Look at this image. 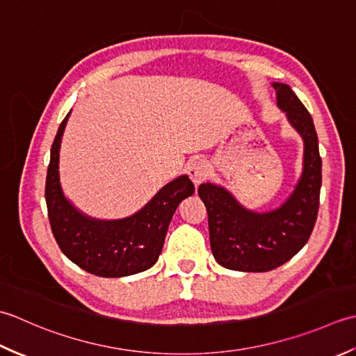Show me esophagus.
I'll return each mask as SVG.
<instances>
[{
    "label": "esophagus",
    "mask_w": 356,
    "mask_h": 356,
    "mask_svg": "<svg viewBox=\"0 0 356 356\" xmlns=\"http://www.w3.org/2000/svg\"><path fill=\"white\" fill-rule=\"evenodd\" d=\"M209 170H210L209 169V163L206 161V159H202V158L193 159V161L188 164V168H187L188 177H191V179L193 181V184H197V186L200 183H202V181L207 178Z\"/></svg>",
    "instance_id": "34e87169"
}]
</instances>
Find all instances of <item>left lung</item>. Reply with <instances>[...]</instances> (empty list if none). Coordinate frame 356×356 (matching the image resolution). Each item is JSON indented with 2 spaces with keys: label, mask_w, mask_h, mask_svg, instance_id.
<instances>
[{
  "label": "left lung",
  "mask_w": 356,
  "mask_h": 356,
  "mask_svg": "<svg viewBox=\"0 0 356 356\" xmlns=\"http://www.w3.org/2000/svg\"><path fill=\"white\" fill-rule=\"evenodd\" d=\"M278 107L304 141L301 178L281 207L258 213L243 207L224 187L201 184L215 259L232 270L269 272L282 266L309 241L321 191V156L310 113L287 84L273 83Z\"/></svg>",
  "instance_id": "obj_1"
}]
</instances>
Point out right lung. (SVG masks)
<instances>
[{"instance_id": "add662e5", "label": "right lung", "mask_w": 356, "mask_h": 356, "mask_svg": "<svg viewBox=\"0 0 356 356\" xmlns=\"http://www.w3.org/2000/svg\"><path fill=\"white\" fill-rule=\"evenodd\" d=\"M69 115L70 112L54 140L46 178L49 221L58 245L72 263L97 277L120 278L150 269L163 250L178 204L193 195V183L187 175L177 178L129 218L101 221L83 215L64 197L58 172L61 138Z\"/></svg>"}]
</instances>
